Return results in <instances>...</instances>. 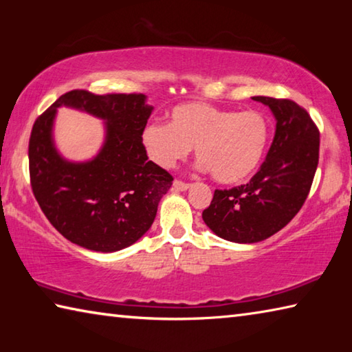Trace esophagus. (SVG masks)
<instances>
[{"mask_svg":"<svg viewBox=\"0 0 352 352\" xmlns=\"http://www.w3.org/2000/svg\"><path fill=\"white\" fill-rule=\"evenodd\" d=\"M174 188L178 189V190H188L190 188V184L189 183H184L182 180H175L174 182Z\"/></svg>","mask_w":352,"mask_h":352,"instance_id":"1","label":"esophagus"}]
</instances>
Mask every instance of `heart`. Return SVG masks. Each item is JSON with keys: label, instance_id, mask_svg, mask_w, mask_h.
<instances>
[{"label": "heart", "instance_id": "obj_1", "mask_svg": "<svg viewBox=\"0 0 352 352\" xmlns=\"http://www.w3.org/2000/svg\"><path fill=\"white\" fill-rule=\"evenodd\" d=\"M269 136V121L259 111L184 102L169 111L168 126H146L141 141L148 158L162 168H174L194 147L201 170L222 184H237L258 169Z\"/></svg>", "mask_w": 352, "mask_h": 352}]
</instances>
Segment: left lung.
I'll return each mask as SVG.
<instances>
[{
    "label": "left lung",
    "mask_w": 352,
    "mask_h": 352,
    "mask_svg": "<svg viewBox=\"0 0 352 352\" xmlns=\"http://www.w3.org/2000/svg\"><path fill=\"white\" fill-rule=\"evenodd\" d=\"M276 119L265 162L247 184L216 189L201 214L214 234L254 243L283 230L301 210L318 166L320 132L309 113L290 99L254 96Z\"/></svg>",
    "instance_id": "left-lung-1"
}]
</instances>
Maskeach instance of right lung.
Listing matches in <instances>:
<instances>
[{"mask_svg": "<svg viewBox=\"0 0 352 352\" xmlns=\"http://www.w3.org/2000/svg\"><path fill=\"white\" fill-rule=\"evenodd\" d=\"M62 104L106 121L104 144L88 162H68L55 148L52 127ZM152 110L144 94L73 90L34 122L29 140L32 192L46 219L69 242L111 253L132 245L152 226L174 180L148 160L142 146Z\"/></svg>", "mask_w": 352, "mask_h": 352, "instance_id": "obj_1", "label": "right lung"}]
</instances>
